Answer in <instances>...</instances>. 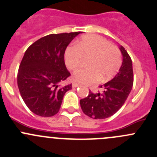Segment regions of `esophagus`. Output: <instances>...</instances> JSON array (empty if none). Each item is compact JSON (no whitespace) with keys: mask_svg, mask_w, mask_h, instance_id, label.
<instances>
[{"mask_svg":"<svg viewBox=\"0 0 157 157\" xmlns=\"http://www.w3.org/2000/svg\"><path fill=\"white\" fill-rule=\"evenodd\" d=\"M78 86H80L79 84H78V83H75V82L72 83V87L73 88H77V87H78Z\"/></svg>","mask_w":157,"mask_h":157,"instance_id":"1","label":"esophagus"}]
</instances>
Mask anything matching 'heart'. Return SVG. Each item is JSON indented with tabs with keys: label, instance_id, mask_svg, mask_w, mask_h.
<instances>
[{
	"label": "heart",
	"instance_id": "b5f03b06",
	"mask_svg": "<svg viewBox=\"0 0 157 157\" xmlns=\"http://www.w3.org/2000/svg\"><path fill=\"white\" fill-rule=\"evenodd\" d=\"M82 57H90L89 68H79L73 74V80L82 84L108 81L116 74L122 65V55L116 45L98 35H87L68 47L65 52V63L70 70L82 65Z\"/></svg>",
	"mask_w": 157,
	"mask_h": 157
}]
</instances>
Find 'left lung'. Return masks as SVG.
I'll return each instance as SVG.
<instances>
[{
	"label": "left lung",
	"mask_w": 157,
	"mask_h": 157,
	"mask_svg": "<svg viewBox=\"0 0 157 157\" xmlns=\"http://www.w3.org/2000/svg\"><path fill=\"white\" fill-rule=\"evenodd\" d=\"M122 64L111 81L101 86L102 92L93 93L80 100L82 110L92 119H105L114 115L126 102L133 85V71L130 56L122 46Z\"/></svg>",
	"instance_id": "8db88e82"
}]
</instances>
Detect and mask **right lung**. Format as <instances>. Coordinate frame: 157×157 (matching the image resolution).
Masks as SVG:
<instances>
[{"label": "right lung", "instance_id": "right-lung-1", "mask_svg": "<svg viewBox=\"0 0 157 157\" xmlns=\"http://www.w3.org/2000/svg\"><path fill=\"white\" fill-rule=\"evenodd\" d=\"M80 32L46 35L29 46L17 72V86L24 102L35 114L50 117L59 113L71 84L59 86L70 76L65 64V49Z\"/></svg>", "mask_w": 157, "mask_h": 157}]
</instances>
